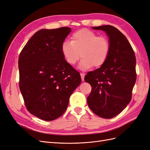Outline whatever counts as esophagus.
I'll return each instance as SVG.
<instances>
[{"label":"esophagus","instance_id":"1","mask_svg":"<svg viewBox=\"0 0 150 150\" xmlns=\"http://www.w3.org/2000/svg\"><path fill=\"white\" fill-rule=\"evenodd\" d=\"M84 76H85V74H84V73H81V80H82V81H84Z\"/></svg>","mask_w":150,"mask_h":150}]
</instances>
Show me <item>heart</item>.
<instances>
[{
	"label": "heart",
	"mask_w": 150,
	"mask_h": 150,
	"mask_svg": "<svg viewBox=\"0 0 150 150\" xmlns=\"http://www.w3.org/2000/svg\"><path fill=\"white\" fill-rule=\"evenodd\" d=\"M111 44L104 36H98L88 29L75 32L71 36V41L62 44L61 51L66 61L73 66L82 57L79 68L87 70L100 67L105 64L110 55Z\"/></svg>",
	"instance_id": "obj_1"
}]
</instances>
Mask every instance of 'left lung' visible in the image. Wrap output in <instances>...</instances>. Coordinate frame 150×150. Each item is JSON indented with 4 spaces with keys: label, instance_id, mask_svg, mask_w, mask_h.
Here are the masks:
<instances>
[{
    "label": "left lung",
    "instance_id": "left-lung-1",
    "mask_svg": "<svg viewBox=\"0 0 150 150\" xmlns=\"http://www.w3.org/2000/svg\"><path fill=\"white\" fill-rule=\"evenodd\" d=\"M93 29L105 32L111 50L105 64L84 77L92 87L87 102L94 114L110 119L120 114L131 101L137 80L136 57L128 39L115 27L106 25Z\"/></svg>",
    "mask_w": 150,
    "mask_h": 150
}]
</instances>
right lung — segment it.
<instances>
[{
	"label": "right lung",
	"mask_w": 150,
	"mask_h": 150,
	"mask_svg": "<svg viewBox=\"0 0 150 150\" xmlns=\"http://www.w3.org/2000/svg\"><path fill=\"white\" fill-rule=\"evenodd\" d=\"M71 31L66 27L39 30L20 53L19 88L25 107L44 121L62 115L81 82L79 73L66 61L61 51Z\"/></svg>",
	"instance_id": "add662e5"
}]
</instances>
